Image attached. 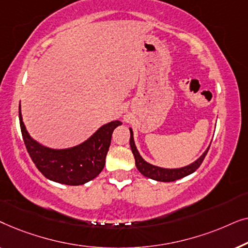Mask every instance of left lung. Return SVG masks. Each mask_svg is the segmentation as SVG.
Masks as SVG:
<instances>
[{
  "mask_svg": "<svg viewBox=\"0 0 248 248\" xmlns=\"http://www.w3.org/2000/svg\"><path fill=\"white\" fill-rule=\"evenodd\" d=\"M130 145L131 150L133 152L134 159H135V166H137L138 170L141 172L142 175L145 176V177L154 179V181L157 182H174L177 181V179H181L183 177H186V176L191 175L192 172H194L196 169L200 167V165L202 164L203 159L205 158L206 154H208L209 148L203 152V154L200 155V157L196 159L195 161H193L192 164L187 166H184V167L181 168H162L158 167V166H155L150 164V162L145 161L143 158L141 157L140 152L137 149V145H135L134 138H133V131L130 127Z\"/></svg>",
  "mask_w": 248,
  "mask_h": 248,
  "instance_id": "left-lung-1",
  "label": "left lung"
}]
</instances>
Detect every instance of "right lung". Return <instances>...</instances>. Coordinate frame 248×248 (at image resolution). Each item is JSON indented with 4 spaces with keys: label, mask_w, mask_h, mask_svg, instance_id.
<instances>
[{
    "label": "right lung",
    "mask_w": 248,
    "mask_h": 248,
    "mask_svg": "<svg viewBox=\"0 0 248 248\" xmlns=\"http://www.w3.org/2000/svg\"><path fill=\"white\" fill-rule=\"evenodd\" d=\"M20 127L27 151L38 168L49 181L65 185H82L96 178L104 169L109 149L111 134L120 121H111L100 126L82 143L65 149L46 147L30 137L23 123L19 106Z\"/></svg>",
    "instance_id": "1"
}]
</instances>
